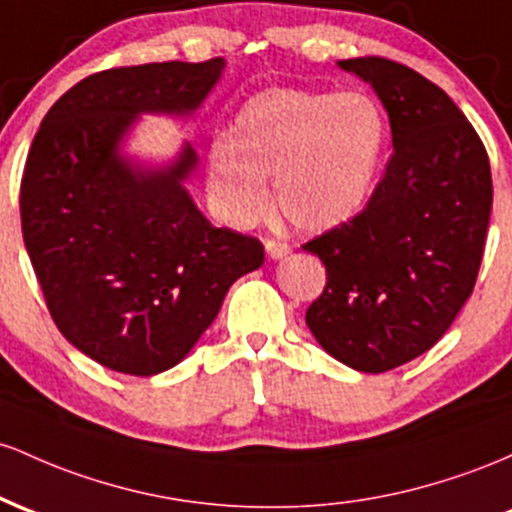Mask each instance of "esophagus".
<instances>
[{
	"mask_svg": "<svg viewBox=\"0 0 512 512\" xmlns=\"http://www.w3.org/2000/svg\"><path fill=\"white\" fill-rule=\"evenodd\" d=\"M266 254L273 258V261H278V258H285L290 254V246L285 244V241H275V239H268L266 241Z\"/></svg>",
	"mask_w": 512,
	"mask_h": 512,
	"instance_id": "34e87169",
	"label": "esophagus"
}]
</instances>
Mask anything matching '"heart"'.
<instances>
[{
  "mask_svg": "<svg viewBox=\"0 0 512 512\" xmlns=\"http://www.w3.org/2000/svg\"><path fill=\"white\" fill-rule=\"evenodd\" d=\"M387 147V118L360 91L271 89L251 96L232 137L208 149V183L232 225L249 227L271 208L266 179L285 220L329 232L353 220L375 191Z\"/></svg>",
  "mask_w": 512,
  "mask_h": 512,
  "instance_id": "heart-1",
  "label": "heart"
}]
</instances>
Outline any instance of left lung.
Returning <instances> with one entry per match:
<instances>
[{
    "label": "left lung",
    "instance_id": "8db88e82",
    "mask_svg": "<svg viewBox=\"0 0 512 512\" xmlns=\"http://www.w3.org/2000/svg\"><path fill=\"white\" fill-rule=\"evenodd\" d=\"M338 67L375 89L394 154L365 210L302 246L326 266L307 326L338 363L387 372L433 348L472 295L491 217V166L440 86L384 57Z\"/></svg>",
    "mask_w": 512,
    "mask_h": 512
}]
</instances>
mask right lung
<instances>
[{"mask_svg": "<svg viewBox=\"0 0 512 512\" xmlns=\"http://www.w3.org/2000/svg\"><path fill=\"white\" fill-rule=\"evenodd\" d=\"M227 62L116 67L45 113L21 179V229L57 329L91 360L152 377L179 365L227 290L263 266L254 237L212 227L188 193L198 152L166 164L123 145L140 116H195Z\"/></svg>", "mask_w": 512, "mask_h": 512, "instance_id": "1", "label": "right lung"}]
</instances>
